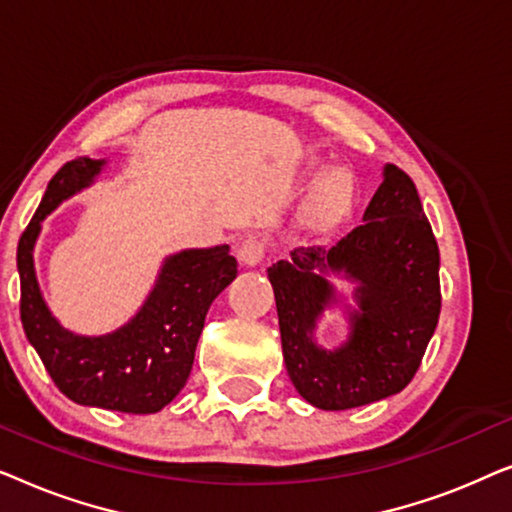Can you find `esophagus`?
Instances as JSON below:
<instances>
[{
  "mask_svg": "<svg viewBox=\"0 0 512 512\" xmlns=\"http://www.w3.org/2000/svg\"><path fill=\"white\" fill-rule=\"evenodd\" d=\"M237 258H240V263L247 265V268H256V265L265 258V242L258 240V237H249V240H244L240 244V249H237Z\"/></svg>",
  "mask_w": 512,
  "mask_h": 512,
  "instance_id": "esophagus-1",
  "label": "esophagus"
}]
</instances>
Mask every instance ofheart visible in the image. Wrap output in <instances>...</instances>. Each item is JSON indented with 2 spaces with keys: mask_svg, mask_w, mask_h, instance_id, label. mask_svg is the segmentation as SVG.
<instances>
[{
  "mask_svg": "<svg viewBox=\"0 0 512 512\" xmlns=\"http://www.w3.org/2000/svg\"><path fill=\"white\" fill-rule=\"evenodd\" d=\"M354 205V186L342 174H331L314 188L310 198V219L319 226H333L345 219Z\"/></svg>",
  "mask_w": 512,
  "mask_h": 512,
  "instance_id": "1",
  "label": "heart"
}]
</instances>
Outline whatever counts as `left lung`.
<instances>
[{"label":"left lung","mask_w":512,"mask_h":512,"mask_svg":"<svg viewBox=\"0 0 512 512\" xmlns=\"http://www.w3.org/2000/svg\"><path fill=\"white\" fill-rule=\"evenodd\" d=\"M440 254L417 188L396 165L363 223L331 249L298 247L268 270L275 289L284 363L293 387L319 410H349L408 387L440 314ZM331 276L355 284L357 305L344 303ZM342 306L350 333L324 350L313 340L318 319Z\"/></svg>","instance_id":"obj_1"}]
</instances>
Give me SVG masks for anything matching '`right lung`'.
Listing matches in <instances>:
<instances>
[{"label": "right lung", "instance_id": "right-lung-1", "mask_svg": "<svg viewBox=\"0 0 512 512\" xmlns=\"http://www.w3.org/2000/svg\"><path fill=\"white\" fill-rule=\"evenodd\" d=\"M104 165V158H76L62 167L20 235V319L67 398L88 408L153 415L184 389L209 305L237 277V261L228 244L177 251L160 265L156 284L128 324L104 335L62 326L39 289L34 247L46 216L93 184Z\"/></svg>", "mask_w": 512, "mask_h": 512}]
</instances>
